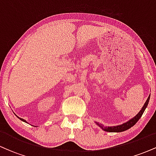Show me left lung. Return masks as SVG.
<instances>
[{"label": "left lung", "instance_id": "1", "mask_svg": "<svg viewBox=\"0 0 156 156\" xmlns=\"http://www.w3.org/2000/svg\"><path fill=\"white\" fill-rule=\"evenodd\" d=\"M150 98V94L149 95V97H148L147 100L146 101L144 105H143V107L141 108L140 112L138 113L135 117L132 118V119H130L129 121L126 122L125 123H123L122 125H117V126L104 127L103 125L99 124V123H98V122H96V124L98 125L99 127H101V128L103 130H105V131H107V132H117V133H118V132H122V131H125V130H128L129 128H131V127H133V125H135L138 121H139V119H140L141 116H142L143 113H144V110H145L147 106L148 103H149Z\"/></svg>", "mask_w": 156, "mask_h": 156}]
</instances>
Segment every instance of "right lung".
<instances>
[{"label": "right lung", "instance_id": "add662e5", "mask_svg": "<svg viewBox=\"0 0 156 156\" xmlns=\"http://www.w3.org/2000/svg\"><path fill=\"white\" fill-rule=\"evenodd\" d=\"M20 119V120H22V121H23V122H26V120H25V119H22V118H20V117H18Z\"/></svg>", "mask_w": 156, "mask_h": 156}]
</instances>
